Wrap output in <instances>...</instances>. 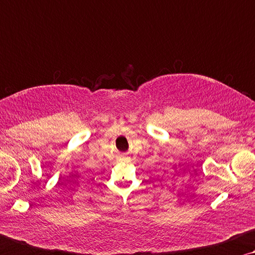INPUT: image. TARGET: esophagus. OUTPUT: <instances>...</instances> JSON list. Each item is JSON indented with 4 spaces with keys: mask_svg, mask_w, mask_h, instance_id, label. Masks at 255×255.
Returning <instances> with one entry per match:
<instances>
[{
    "mask_svg": "<svg viewBox=\"0 0 255 255\" xmlns=\"http://www.w3.org/2000/svg\"><path fill=\"white\" fill-rule=\"evenodd\" d=\"M123 160H128V157H126V156H124V157H123Z\"/></svg>",
    "mask_w": 255,
    "mask_h": 255,
    "instance_id": "1",
    "label": "esophagus"
}]
</instances>
